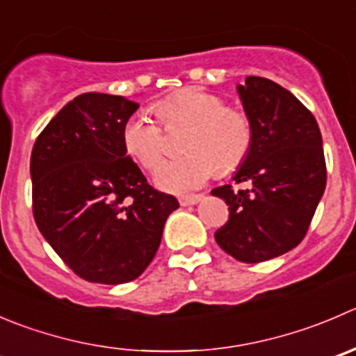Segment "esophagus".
I'll return each instance as SVG.
<instances>
[{
  "label": "esophagus",
  "mask_w": 356,
  "mask_h": 356,
  "mask_svg": "<svg viewBox=\"0 0 356 356\" xmlns=\"http://www.w3.org/2000/svg\"><path fill=\"white\" fill-rule=\"evenodd\" d=\"M202 200V195H184V196H179V203L182 207H188V205H195Z\"/></svg>",
  "instance_id": "34e87169"
}]
</instances>
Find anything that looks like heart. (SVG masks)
<instances>
[{"label":"heart","mask_w":356,"mask_h":356,"mask_svg":"<svg viewBox=\"0 0 356 356\" xmlns=\"http://www.w3.org/2000/svg\"><path fill=\"white\" fill-rule=\"evenodd\" d=\"M153 111L167 129L181 123L191 125L184 143L188 154L172 158L158 168L154 181L165 191L200 188L217 168L220 172L236 168L250 151L254 137L250 118L240 109L226 108L219 95L186 88L158 101ZM157 120L140 109L123 127L125 151L146 170H154L165 154V130Z\"/></svg>","instance_id":"obj_1"}]
</instances>
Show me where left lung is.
Segmentation results:
<instances>
[{
  "label": "left lung",
  "mask_w": 356,
  "mask_h": 356,
  "mask_svg": "<svg viewBox=\"0 0 356 356\" xmlns=\"http://www.w3.org/2000/svg\"><path fill=\"white\" fill-rule=\"evenodd\" d=\"M238 94L254 137L233 179L248 188L212 189L229 205V219L213 236L224 252L254 264L301 243L325 191L327 167L318 123L291 92L248 76Z\"/></svg>",
  "instance_id": "obj_1"
}]
</instances>
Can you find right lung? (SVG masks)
<instances>
[{
	"label": "right lung",
	"mask_w": 356,
	"mask_h": 356,
	"mask_svg": "<svg viewBox=\"0 0 356 356\" xmlns=\"http://www.w3.org/2000/svg\"><path fill=\"white\" fill-rule=\"evenodd\" d=\"M139 104L122 95L81 94L38 136L31 153L33 216L58 257L94 284L136 280L153 261L172 195L147 184L123 146Z\"/></svg>",
	"instance_id": "obj_1"
}]
</instances>
